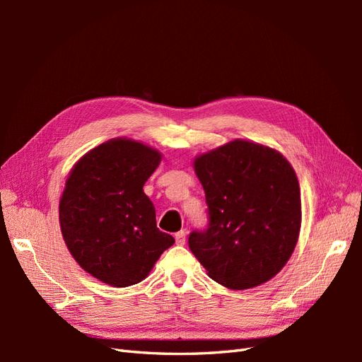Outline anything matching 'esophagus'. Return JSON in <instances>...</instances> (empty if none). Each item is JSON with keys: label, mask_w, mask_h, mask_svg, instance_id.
Instances as JSON below:
<instances>
[{"label": "esophagus", "mask_w": 362, "mask_h": 362, "mask_svg": "<svg viewBox=\"0 0 362 362\" xmlns=\"http://www.w3.org/2000/svg\"><path fill=\"white\" fill-rule=\"evenodd\" d=\"M175 242H177V245L182 246L185 243V231H178L175 234Z\"/></svg>", "instance_id": "1"}]
</instances>
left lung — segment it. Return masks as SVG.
I'll return each instance as SVG.
<instances>
[{"instance_id": "obj_1", "label": "left lung", "mask_w": 362, "mask_h": 362, "mask_svg": "<svg viewBox=\"0 0 362 362\" xmlns=\"http://www.w3.org/2000/svg\"><path fill=\"white\" fill-rule=\"evenodd\" d=\"M208 225L189 246L208 276L233 290L272 279L291 257L300 231V189L278 151L234 140L194 160Z\"/></svg>"}]
</instances>
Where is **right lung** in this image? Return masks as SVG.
I'll list each match as a JSON object with an SVG mask.
<instances>
[{"instance_id":"add662e5","label":"right lung","mask_w":362,"mask_h":362,"mask_svg":"<svg viewBox=\"0 0 362 362\" xmlns=\"http://www.w3.org/2000/svg\"><path fill=\"white\" fill-rule=\"evenodd\" d=\"M161 154L139 141L113 139L75 164L60 199V226L75 261L113 287L144 281L175 243L160 231L144 185Z\"/></svg>"}]
</instances>
